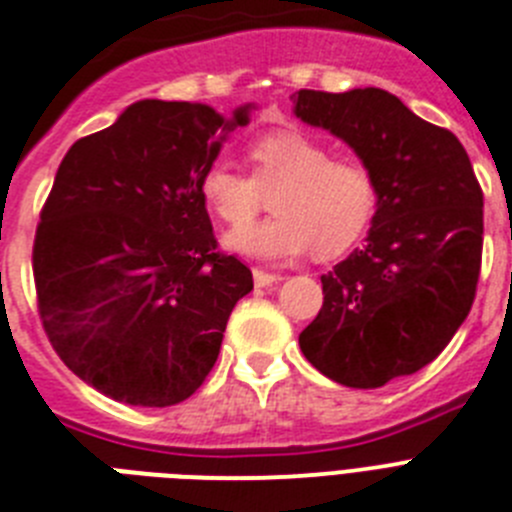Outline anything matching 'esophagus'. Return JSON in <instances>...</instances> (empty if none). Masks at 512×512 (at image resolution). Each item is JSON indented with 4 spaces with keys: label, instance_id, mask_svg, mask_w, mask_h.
Here are the masks:
<instances>
[{
    "label": "esophagus",
    "instance_id": "1",
    "mask_svg": "<svg viewBox=\"0 0 512 512\" xmlns=\"http://www.w3.org/2000/svg\"><path fill=\"white\" fill-rule=\"evenodd\" d=\"M282 279V274H269L264 269H253V282H256V287H271V284H279Z\"/></svg>",
    "mask_w": 512,
    "mask_h": 512
}]
</instances>
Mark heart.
I'll return each instance as SVG.
<instances>
[{
	"label": "heart",
	"mask_w": 512,
	"mask_h": 512,
	"mask_svg": "<svg viewBox=\"0 0 512 512\" xmlns=\"http://www.w3.org/2000/svg\"><path fill=\"white\" fill-rule=\"evenodd\" d=\"M253 176L228 161L200 174L205 205L223 223L238 225L259 212L271 194L274 217L241 225L225 235V248L248 259L284 264L312 248L318 259H336L359 241L377 207L372 169L333 151L300 130H277L248 146Z\"/></svg>",
	"instance_id": "obj_1"
}]
</instances>
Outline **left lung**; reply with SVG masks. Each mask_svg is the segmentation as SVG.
<instances>
[{
	"label": "left lung",
	"instance_id": "left-lung-1",
	"mask_svg": "<svg viewBox=\"0 0 512 512\" xmlns=\"http://www.w3.org/2000/svg\"><path fill=\"white\" fill-rule=\"evenodd\" d=\"M295 115L354 148L377 182V212L346 261L323 274V307L300 333L320 374L374 390L415 374L467 320L482 266V189L451 130L384 89H300Z\"/></svg>",
	"mask_w": 512,
	"mask_h": 512
}]
</instances>
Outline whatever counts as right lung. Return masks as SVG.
Wrapping results in <instances>:
<instances>
[{"mask_svg":"<svg viewBox=\"0 0 512 512\" xmlns=\"http://www.w3.org/2000/svg\"><path fill=\"white\" fill-rule=\"evenodd\" d=\"M251 110L140 99L63 156L35 230L38 310L63 364L102 395L169 408L215 366L253 277L217 251L200 174Z\"/></svg>","mask_w":512,"mask_h":512,"instance_id":"obj_1","label":"right lung"}]
</instances>
